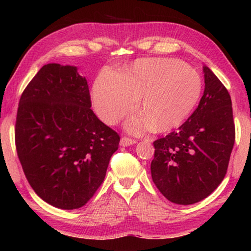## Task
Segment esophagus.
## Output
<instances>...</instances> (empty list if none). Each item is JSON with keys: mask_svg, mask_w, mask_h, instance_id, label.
I'll return each instance as SVG.
<instances>
[{"mask_svg": "<svg viewBox=\"0 0 251 251\" xmlns=\"http://www.w3.org/2000/svg\"><path fill=\"white\" fill-rule=\"evenodd\" d=\"M134 144H136V141L135 139H131V138H128V137H122L121 139V145L124 146V147H127V146H130V145H134Z\"/></svg>", "mask_w": 251, "mask_h": 251, "instance_id": "1", "label": "esophagus"}]
</instances>
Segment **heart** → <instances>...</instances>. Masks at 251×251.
<instances>
[{
	"instance_id": "obj_1",
	"label": "heart",
	"mask_w": 251,
	"mask_h": 251,
	"mask_svg": "<svg viewBox=\"0 0 251 251\" xmlns=\"http://www.w3.org/2000/svg\"><path fill=\"white\" fill-rule=\"evenodd\" d=\"M202 91L201 75L176 58H141L122 74L103 71L93 86V103L99 116L116 124L133 112L142 96L145 115L127 122V129L142 134L155 127L168 131L184 123L196 107Z\"/></svg>"
}]
</instances>
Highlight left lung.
<instances>
[{
	"mask_svg": "<svg viewBox=\"0 0 251 251\" xmlns=\"http://www.w3.org/2000/svg\"><path fill=\"white\" fill-rule=\"evenodd\" d=\"M203 74L205 91L192 116L176 131L154 142L152 181L178 205L201 201L217 188L235 144L230 95L207 66Z\"/></svg>",
	"mask_w": 251,
	"mask_h": 251,
	"instance_id": "left-lung-1",
	"label": "left lung"
}]
</instances>
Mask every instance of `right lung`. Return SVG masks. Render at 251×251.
Segmentation results:
<instances>
[{"label": "right lung", "mask_w": 251, "mask_h": 251, "mask_svg": "<svg viewBox=\"0 0 251 251\" xmlns=\"http://www.w3.org/2000/svg\"><path fill=\"white\" fill-rule=\"evenodd\" d=\"M87 80L77 67L44 65L22 93L15 146L37 196L61 209H77L103 182L120 135L91 109Z\"/></svg>", "instance_id": "obj_1"}]
</instances>
